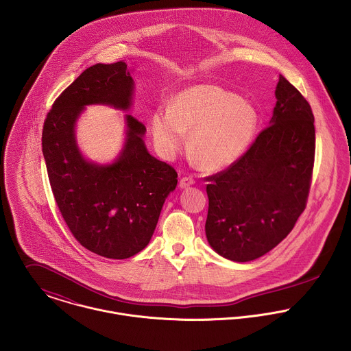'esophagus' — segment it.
<instances>
[{"label": "esophagus", "mask_w": 351, "mask_h": 351, "mask_svg": "<svg viewBox=\"0 0 351 351\" xmlns=\"http://www.w3.org/2000/svg\"><path fill=\"white\" fill-rule=\"evenodd\" d=\"M195 184V180L192 178V177H182L181 180H180V188L181 189H185V188H188V186H192Z\"/></svg>", "instance_id": "obj_1"}]
</instances>
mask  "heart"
<instances>
[{"instance_id":"1","label":"heart","mask_w":351,"mask_h":351,"mask_svg":"<svg viewBox=\"0 0 351 351\" xmlns=\"http://www.w3.org/2000/svg\"><path fill=\"white\" fill-rule=\"evenodd\" d=\"M258 124L250 102L221 88L199 85L178 93L166 109L151 116V134L158 151L173 158L189 134L188 150L205 170H221L246 151Z\"/></svg>"}]
</instances>
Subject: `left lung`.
<instances>
[{
    "label": "left lung",
    "mask_w": 351,
    "mask_h": 351,
    "mask_svg": "<svg viewBox=\"0 0 351 351\" xmlns=\"http://www.w3.org/2000/svg\"><path fill=\"white\" fill-rule=\"evenodd\" d=\"M270 125L239 159L206 177L205 234L212 249L249 262L274 249L305 209L315 162L313 113L284 77Z\"/></svg>",
    "instance_id": "left-lung-1"
}]
</instances>
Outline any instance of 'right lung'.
Listing matches in <instances>:
<instances>
[{"mask_svg":"<svg viewBox=\"0 0 351 351\" xmlns=\"http://www.w3.org/2000/svg\"><path fill=\"white\" fill-rule=\"evenodd\" d=\"M134 81L125 62L86 69L52 104L42 147L51 189L73 237L97 255L125 259L143 250L163 202L177 186V171L145 146L146 127L127 114V141L112 165L88 162L78 150L74 125L90 104L128 109Z\"/></svg>","mask_w":351,"mask_h":351,"instance_id":"add662e5","label":"right lung"}]
</instances>
